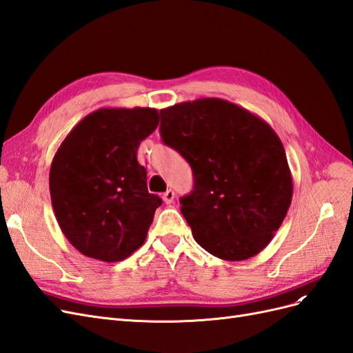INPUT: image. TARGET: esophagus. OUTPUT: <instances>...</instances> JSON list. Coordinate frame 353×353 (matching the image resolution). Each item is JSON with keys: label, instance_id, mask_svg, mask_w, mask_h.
Listing matches in <instances>:
<instances>
[{"label": "esophagus", "instance_id": "obj_1", "mask_svg": "<svg viewBox=\"0 0 353 353\" xmlns=\"http://www.w3.org/2000/svg\"><path fill=\"white\" fill-rule=\"evenodd\" d=\"M162 199H163V201L166 203V205H170V203H172L174 199H175L174 190H166L165 193H163V196H162Z\"/></svg>", "mask_w": 353, "mask_h": 353}]
</instances>
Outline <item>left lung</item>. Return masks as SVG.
Masks as SVG:
<instances>
[{
	"label": "left lung",
	"mask_w": 353,
	"mask_h": 353,
	"mask_svg": "<svg viewBox=\"0 0 353 353\" xmlns=\"http://www.w3.org/2000/svg\"><path fill=\"white\" fill-rule=\"evenodd\" d=\"M160 135L193 169L181 213L210 254L239 262L262 252L290 208L293 179L280 137L259 116L221 99L160 110Z\"/></svg>",
	"instance_id": "1"
}]
</instances>
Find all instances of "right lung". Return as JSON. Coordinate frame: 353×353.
<instances>
[{
    "label": "right lung",
    "mask_w": 353,
    "mask_h": 353,
    "mask_svg": "<svg viewBox=\"0 0 353 353\" xmlns=\"http://www.w3.org/2000/svg\"><path fill=\"white\" fill-rule=\"evenodd\" d=\"M157 125L152 108H104L85 116L57 148L52 210L69 243L88 258L119 262L144 244L162 199L148 193L137 150Z\"/></svg>",
    "instance_id": "obj_1"
}]
</instances>
